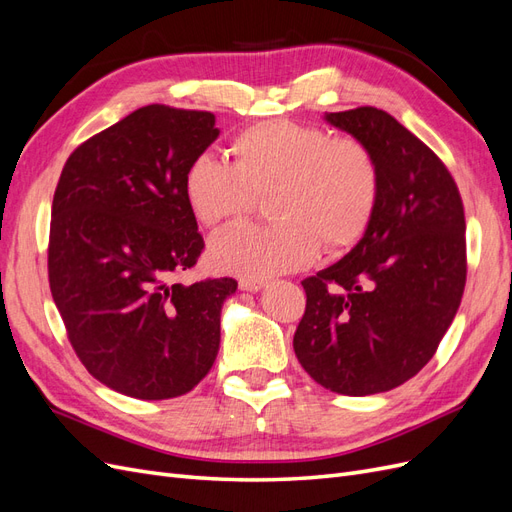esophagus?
<instances>
[{
    "mask_svg": "<svg viewBox=\"0 0 512 512\" xmlns=\"http://www.w3.org/2000/svg\"><path fill=\"white\" fill-rule=\"evenodd\" d=\"M265 286H267L265 280H252V277H243V280H239V288L245 292H258Z\"/></svg>",
    "mask_w": 512,
    "mask_h": 512,
    "instance_id": "esophagus-1",
    "label": "esophagus"
}]
</instances>
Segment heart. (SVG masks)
Instances as JSON below:
<instances>
[{"label": "heart", "instance_id": "heart-1", "mask_svg": "<svg viewBox=\"0 0 512 512\" xmlns=\"http://www.w3.org/2000/svg\"><path fill=\"white\" fill-rule=\"evenodd\" d=\"M232 164L203 153L183 175V194L207 228L245 218L271 192V226H239L213 239L220 271L271 277L301 269L320 250H348L376 211L380 170L369 147L350 136L290 119L260 121L235 136Z\"/></svg>", "mask_w": 512, "mask_h": 512}]
</instances>
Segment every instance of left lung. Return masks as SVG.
<instances>
[{
	"mask_svg": "<svg viewBox=\"0 0 512 512\" xmlns=\"http://www.w3.org/2000/svg\"><path fill=\"white\" fill-rule=\"evenodd\" d=\"M374 153L376 211L361 241L303 280L294 354L320 386L365 397L391 391L438 350L466 286V218L440 158L374 106L324 113Z\"/></svg>",
	"mask_w": 512,
	"mask_h": 512,
	"instance_id": "left-lung-1",
	"label": "left lung"
}]
</instances>
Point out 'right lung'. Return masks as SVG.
<instances>
[{
    "label": "right lung",
    "instance_id": "add662e5",
    "mask_svg": "<svg viewBox=\"0 0 512 512\" xmlns=\"http://www.w3.org/2000/svg\"><path fill=\"white\" fill-rule=\"evenodd\" d=\"M218 136L213 113L149 104L76 147L61 170L51 294L76 356L121 395H185L218 356L237 282L173 284L205 247L185 168Z\"/></svg>",
    "mask_w": 512,
    "mask_h": 512
}]
</instances>
